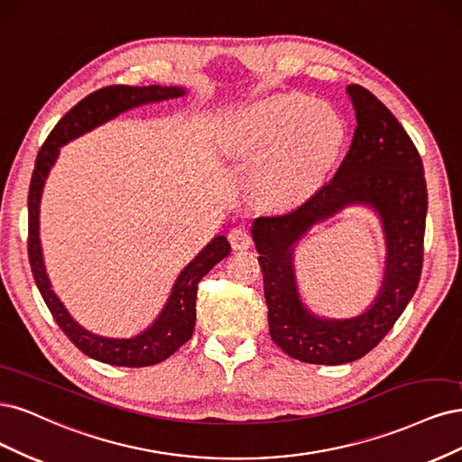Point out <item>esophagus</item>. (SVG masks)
<instances>
[{"mask_svg": "<svg viewBox=\"0 0 462 462\" xmlns=\"http://www.w3.org/2000/svg\"><path fill=\"white\" fill-rule=\"evenodd\" d=\"M228 242H230L232 249H247L253 244L251 232L245 226H234L228 232Z\"/></svg>", "mask_w": 462, "mask_h": 462, "instance_id": "obj_1", "label": "esophagus"}]
</instances>
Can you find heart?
<instances>
[{"instance_id": "1", "label": "heart", "mask_w": 462, "mask_h": 462, "mask_svg": "<svg viewBox=\"0 0 462 462\" xmlns=\"http://www.w3.org/2000/svg\"><path fill=\"white\" fill-rule=\"evenodd\" d=\"M344 123L326 103L280 94L236 113L226 130L228 152L264 159L259 188L273 201H291L330 167Z\"/></svg>"}]
</instances>
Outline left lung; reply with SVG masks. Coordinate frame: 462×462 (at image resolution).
<instances>
[{"instance_id": "8db88e82", "label": "left lung", "mask_w": 462, "mask_h": 462, "mask_svg": "<svg viewBox=\"0 0 462 462\" xmlns=\"http://www.w3.org/2000/svg\"><path fill=\"white\" fill-rule=\"evenodd\" d=\"M347 92L356 128L332 180L295 209L259 217L253 225L271 337L293 359L310 365H344L374 349L419 288L424 261L428 191L420 153L374 94L359 84H351ZM351 202L370 204L384 222V284L375 305L361 318L317 319L296 293L291 251L310 226Z\"/></svg>"}]
</instances>
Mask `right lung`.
<instances>
[{"label":"right lung","instance_id":"obj_1","mask_svg":"<svg viewBox=\"0 0 462 462\" xmlns=\"http://www.w3.org/2000/svg\"><path fill=\"white\" fill-rule=\"evenodd\" d=\"M186 92L182 88H162V86H106L94 94L79 101L61 121L55 125L50 136L40 147L36 165L28 189V261H31L32 276L36 286L46 301L51 317L59 328L77 346L84 355L96 361L115 365V366H152L180 349L193 334L196 326V295L199 280L209 273L217 263H220L230 253V244L225 236H217L199 255L193 259L186 269L176 278V284L165 309L161 310L159 319L136 337L113 339L101 337L84 330L80 324L74 322L63 303L57 300L51 290L46 269H43L42 247L38 237V215L40 198L46 176L59 155V147L67 142L79 138L80 134L103 125L118 113L132 107L143 106L169 97H180Z\"/></svg>","mask_w":462,"mask_h":462}]
</instances>
